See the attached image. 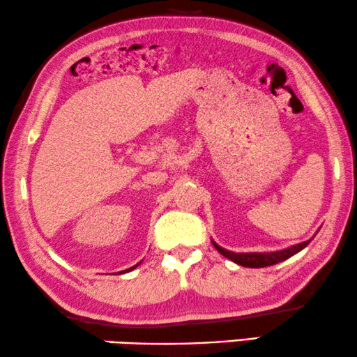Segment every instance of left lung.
<instances>
[{"instance_id": "1", "label": "left lung", "mask_w": 357, "mask_h": 357, "mask_svg": "<svg viewBox=\"0 0 357 357\" xmlns=\"http://www.w3.org/2000/svg\"><path fill=\"white\" fill-rule=\"evenodd\" d=\"M310 241L312 239L304 241V243H299L296 245H291V248H286L283 250H275V252H231V250H227L223 249L222 245H218L215 241H212V244L215 245V249H217L220 254L229 259L231 262L243 265V267H249V268H262V267H268V265H275L278 262H283L286 259L293 257L294 254H298L299 250H303Z\"/></svg>"}]
</instances>
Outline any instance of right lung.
I'll return each instance as SVG.
<instances>
[{
  "instance_id": "obj_1",
  "label": "right lung",
  "mask_w": 357,
  "mask_h": 357,
  "mask_svg": "<svg viewBox=\"0 0 357 357\" xmlns=\"http://www.w3.org/2000/svg\"><path fill=\"white\" fill-rule=\"evenodd\" d=\"M139 265V264H137ZM137 265H134V267L132 268H135V267H137ZM132 268H129V270H132ZM124 272H128V270H124Z\"/></svg>"
}]
</instances>
